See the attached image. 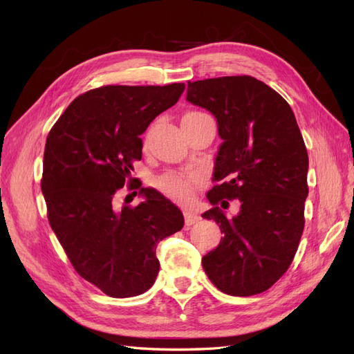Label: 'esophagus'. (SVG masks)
Here are the masks:
<instances>
[{"label":"esophagus","mask_w":354,"mask_h":354,"mask_svg":"<svg viewBox=\"0 0 354 354\" xmlns=\"http://www.w3.org/2000/svg\"><path fill=\"white\" fill-rule=\"evenodd\" d=\"M183 214H185V223H186L187 227H190L192 224H195V223L199 221V216H198V214H195V212L186 209Z\"/></svg>","instance_id":"1"}]
</instances>
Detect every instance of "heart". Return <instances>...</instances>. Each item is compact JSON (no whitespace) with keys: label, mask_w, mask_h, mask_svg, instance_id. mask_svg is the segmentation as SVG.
<instances>
[{"label":"heart","mask_w":354,"mask_h":354,"mask_svg":"<svg viewBox=\"0 0 354 354\" xmlns=\"http://www.w3.org/2000/svg\"><path fill=\"white\" fill-rule=\"evenodd\" d=\"M207 118H211L209 115L203 113V112H187L183 116V121L181 124L189 125L194 122H199L202 120H207ZM155 186L162 192L164 195H167L171 199H176L180 202H187L195 195V190L199 186V178L196 174H180V173H165L162 176H159L155 180Z\"/></svg>","instance_id":"heart-1"}]
</instances>
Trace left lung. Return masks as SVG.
<instances>
[{"label": "left lung", "instance_id": "8db88e82", "mask_svg": "<svg viewBox=\"0 0 354 354\" xmlns=\"http://www.w3.org/2000/svg\"><path fill=\"white\" fill-rule=\"evenodd\" d=\"M187 102L217 118L223 143L202 214L224 236L202 267L221 292H264L288 270L304 229L307 149L291 106L250 75L187 82ZM238 198L229 218L222 209Z\"/></svg>", "mask_w": 354, "mask_h": 354}]
</instances>
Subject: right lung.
<instances>
[{"instance_id": "1", "label": "right lung", "mask_w": 354, "mask_h": 354, "mask_svg": "<svg viewBox=\"0 0 354 354\" xmlns=\"http://www.w3.org/2000/svg\"><path fill=\"white\" fill-rule=\"evenodd\" d=\"M185 87L90 90L68 106L47 136L41 190L48 223L73 269L109 297L147 291L159 272L158 243L183 229L174 203L130 174L142 159L140 134L178 102ZM127 180L129 189L145 196L137 207H115L114 196Z\"/></svg>"}]
</instances>
